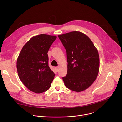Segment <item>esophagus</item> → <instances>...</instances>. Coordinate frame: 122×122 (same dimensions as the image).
I'll return each mask as SVG.
<instances>
[{"mask_svg": "<svg viewBox=\"0 0 122 122\" xmlns=\"http://www.w3.org/2000/svg\"><path fill=\"white\" fill-rule=\"evenodd\" d=\"M55 69H56V72H57L58 71V69H59V67H55Z\"/></svg>", "mask_w": 122, "mask_h": 122, "instance_id": "1", "label": "esophagus"}]
</instances>
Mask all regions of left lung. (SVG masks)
Masks as SVG:
<instances>
[{
  "label": "left lung",
  "instance_id": "left-lung-1",
  "mask_svg": "<svg viewBox=\"0 0 122 122\" xmlns=\"http://www.w3.org/2000/svg\"><path fill=\"white\" fill-rule=\"evenodd\" d=\"M66 51L67 74L63 77L66 87L76 92L89 88L99 69L97 49L89 38L79 31L58 36Z\"/></svg>",
  "mask_w": 122,
  "mask_h": 122
}]
</instances>
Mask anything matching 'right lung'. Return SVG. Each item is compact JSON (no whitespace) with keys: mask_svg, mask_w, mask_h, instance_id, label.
<instances>
[{"mask_svg":"<svg viewBox=\"0 0 122 122\" xmlns=\"http://www.w3.org/2000/svg\"><path fill=\"white\" fill-rule=\"evenodd\" d=\"M56 38L44 34L34 36L19 54L16 63L18 76L32 92L40 94L50 88L55 75L49 66L47 53Z\"/></svg>","mask_w":122,"mask_h":122,"instance_id":"obj_1","label":"right lung"}]
</instances>
